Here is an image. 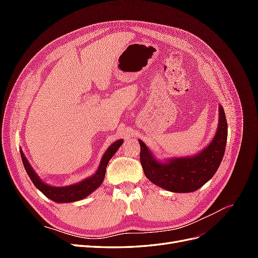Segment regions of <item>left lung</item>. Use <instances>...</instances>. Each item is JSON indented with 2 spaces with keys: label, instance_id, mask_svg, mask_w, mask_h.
<instances>
[{
  "label": "left lung",
  "instance_id": "obj_1",
  "mask_svg": "<svg viewBox=\"0 0 258 258\" xmlns=\"http://www.w3.org/2000/svg\"><path fill=\"white\" fill-rule=\"evenodd\" d=\"M227 120L220 104L214 138L198 154L160 160L139 140L141 146L140 160L145 176L155 185L172 192H191L199 189L212 178L221 165L227 142Z\"/></svg>",
  "mask_w": 258,
  "mask_h": 258
}]
</instances>
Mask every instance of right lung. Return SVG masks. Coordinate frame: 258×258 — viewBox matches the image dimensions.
<instances>
[{"mask_svg": "<svg viewBox=\"0 0 258 258\" xmlns=\"http://www.w3.org/2000/svg\"><path fill=\"white\" fill-rule=\"evenodd\" d=\"M122 143H123V140H117V141H115L111 146L107 147V150L103 154L102 158H101L100 165L95 174H92L91 176L83 179V181L79 183L68 185V186H61V187L51 186L43 182L41 177L37 175V173L32 168V166L30 165V162L26 158V156L23 154L22 150L20 151V155H21L23 167H25L28 175L30 176L31 181H32V183L34 184L36 188L40 191H42L46 197L51 199L52 201L58 202V204H67V202H74V201H79L86 198L103 183L107 163L113 157L114 154L117 152V150L121 146Z\"/></svg>", "mask_w": 258, "mask_h": 258, "instance_id": "obj_1", "label": "right lung"}]
</instances>
